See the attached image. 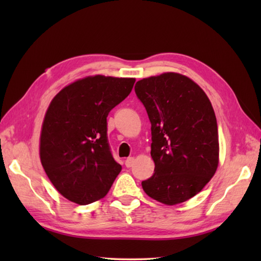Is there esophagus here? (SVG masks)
I'll list each match as a JSON object with an SVG mask.
<instances>
[{"mask_svg":"<svg viewBox=\"0 0 261 261\" xmlns=\"http://www.w3.org/2000/svg\"><path fill=\"white\" fill-rule=\"evenodd\" d=\"M134 163H135V158L134 157H129V158H126V160H125V166L126 167H132V165H134Z\"/></svg>","mask_w":261,"mask_h":261,"instance_id":"esophagus-1","label":"esophagus"}]
</instances>
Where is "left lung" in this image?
<instances>
[{
	"mask_svg": "<svg viewBox=\"0 0 261 261\" xmlns=\"http://www.w3.org/2000/svg\"><path fill=\"white\" fill-rule=\"evenodd\" d=\"M135 91L151 123L154 173L141 182L156 201L175 205L203 190L219 165L214 110L196 83L177 73L137 82Z\"/></svg>",
	"mask_w": 261,
	"mask_h": 261,
	"instance_id": "left-lung-1",
	"label": "left lung"
}]
</instances>
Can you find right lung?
<instances>
[{"instance_id":"right-lung-1","label":"right lung","mask_w":261,"mask_h":261,"mask_svg":"<svg viewBox=\"0 0 261 261\" xmlns=\"http://www.w3.org/2000/svg\"><path fill=\"white\" fill-rule=\"evenodd\" d=\"M135 79L88 76L64 87L43 119L40 160L64 197L80 205L103 198L122 167L108 141L110 111L132 91Z\"/></svg>"}]
</instances>
